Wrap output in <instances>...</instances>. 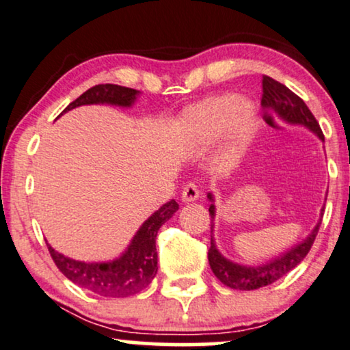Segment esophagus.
Instances as JSON below:
<instances>
[{"instance_id":"34e87169","label":"esophagus","mask_w":350,"mask_h":350,"mask_svg":"<svg viewBox=\"0 0 350 350\" xmlns=\"http://www.w3.org/2000/svg\"><path fill=\"white\" fill-rule=\"evenodd\" d=\"M198 198H200L198 187L191 184V182L190 184H187L184 187V190H182V201H184V203H195Z\"/></svg>"}]
</instances>
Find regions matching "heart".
Returning <instances> with one entry per match:
<instances>
[{
    "label": "heart",
    "mask_w": 350,
    "mask_h": 350,
    "mask_svg": "<svg viewBox=\"0 0 350 350\" xmlns=\"http://www.w3.org/2000/svg\"><path fill=\"white\" fill-rule=\"evenodd\" d=\"M182 120L191 139L198 144H208L217 139L225 131L230 144L238 146L254 126L255 112L249 101L239 100L236 95L226 93V95L209 96L187 107Z\"/></svg>",
    "instance_id": "b5f03b06"
}]
</instances>
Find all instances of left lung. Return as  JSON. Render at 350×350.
Instances as JSON below:
<instances>
[{
  "label": "left lung",
  "mask_w": 350,
  "mask_h": 350,
  "mask_svg": "<svg viewBox=\"0 0 350 350\" xmlns=\"http://www.w3.org/2000/svg\"><path fill=\"white\" fill-rule=\"evenodd\" d=\"M262 107L265 112H273L288 125H301L312 131L319 139L325 142L323 133L319 126L316 117L309 111L301 98L274 79L263 76V96H262ZM208 200L211 201L209 215H211V247L208 252V260L211 269L215 274L220 282L225 284L226 287L234 290H255L265 285H269L284 278L285 274L292 271L295 267H298L306 257L311 245L316 239L319 226L322 224L323 208L321 209V217H319L316 226L311 233L299 243L293 244L292 247L284 250L282 254L275 255L274 258L268 260L265 263L258 265H243L236 263L233 260L226 258L225 255L217 249L214 238V220H215V196L213 191L208 193ZM327 200V198H325Z\"/></svg>",
  "instance_id": "8db88e82"
}]
</instances>
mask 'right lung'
I'll return each instance as SVG.
<instances>
[{
	"label": "right lung",
	"instance_id": "add662e5",
	"mask_svg": "<svg viewBox=\"0 0 350 350\" xmlns=\"http://www.w3.org/2000/svg\"><path fill=\"white\" fill-rule=\"evenodd\" d=\"M141 92L135 88L114 85V83H100V85L88 88L76 101L68 105L60 116L79 106L90 105L131 107ZM177 209H179V204L174 200L160 206L150 217L142 222L124 252L107 262H81V260L60 254L51 244H47L49 252L57 268L79 287L107 298L131 297L146 288L157 275L159 271V267H157L159 257H157L155 247L157 233L166 220L173 217Z\"/></svg>",
	"mask_w": 350,
	"mask_h": 350
}]
</instances>
